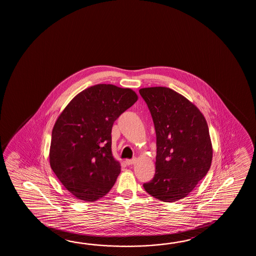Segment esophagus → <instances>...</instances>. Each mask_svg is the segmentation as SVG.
<instances>
[{
	"label": "esophagus",
	"instance_id": "34e87169",
	"mask_svg": "<svg viewBox=\"0 0 256 256\" xmlns=\"http://www.w3.org/2000/svg\"><path fill=\"white\" fill-rule=\"evenodd\" d=\"M136 158H134V159H126V164H128V166H132V164H134L136 163Z\"/></svg>",
	"mask_w": 256,
	"mask_h": 256
}]
</instances>
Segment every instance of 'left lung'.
Here are the masks:
<instances>
[{"instance_id": "1", "label": "left lung", "mask_w": 256, "mask_h": 256, "mask_svg": "<svg viewBox=\"0 0 256 256\" xmlns=\"http://www.w3.org/2000/svg\"><path fill=\"white\" fill-rule=\"evenodd\" d=\"M139 92L156 134V174L144 188L159 200L178 202L210 168L212 146L207 122L194 104L169 88H144Z\"/></svg>"}]
</instances>
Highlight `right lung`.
<instances>
[{
  "instance_id": "add662e5",
  "label": "right lung",
  "mask_w": 256,
  "mask_h": 256,
  "mask_svg": "<svg viewBox=\"0 0 256 256\" xmlns=\"http://www.w3.org/2000/svg\"><path fill=\"white\" fill-rule=\"evenodd\" d=\"M137 98L130 88L98 84L78 93L58 118L50 166L78 198L95 202L114 185L120 166L112 152V129Z\"/></svg>"
}]
</instances>
